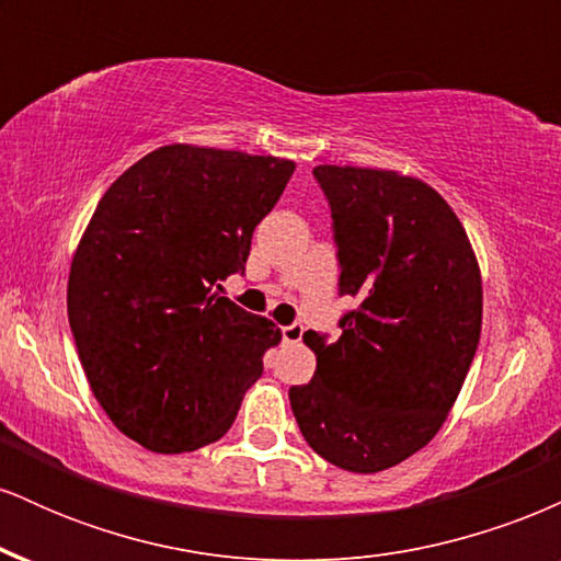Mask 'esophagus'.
Masks as SVG:
<instances>
[{
    "instance_id": "esophagus-1",
    "label": "esophagus",
    "mask_w": 561,
    "mask_h": 561,
    "mask_svg": "<svg viewBox=\"0 0 561 561\" xmlns=\"http://www.w3.org/2000/svg\"><path fill=\"white\" fill-rule=\"evenodd\" d=\"M300 337H302V324H298V321H295V324L282 327V340H285V343H300Z\"/></svg>"
}]
</instances>
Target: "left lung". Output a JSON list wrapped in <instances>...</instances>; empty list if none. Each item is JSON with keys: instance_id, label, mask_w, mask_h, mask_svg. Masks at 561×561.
<instances>
[{"instance_id": "1", "label": "left lung", "mask_w": 561, "mask_h": 561, "mask_svg": "<svg viewBox=\"0 0 561 561\" xmlns=\"http://www.w3.org/2000/svg\"><path fill=\"white\" fill-rule=\"evenodd\" d=\"M330 199L340 295L358 300L340 337L308 330V385L289 388L321 459L371 474L401 465L446 422L472 366L482 282L469 237L430 184L396 171L317 165Z\"/></svg>"}]
</instances>
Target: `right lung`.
<instances>
[{
    "instance_id": "obj_1",
    "label": "right lung",
    "mask_w": 561,
    "mask_h": 561,
    "mask_svg": "<svg viewBox=\"0 0 561 561\" xmlns=\"http://www.w3.org/2000/svg\"><path fill=\"white\" fill-rule=\"evenodd\" d=\"M293 171V160L169 145L96 203L70 263V332L94 398L147 450L184 454L227 435L282 340L216 289L244 272Z\"/></svg>"
}]
</instances>
